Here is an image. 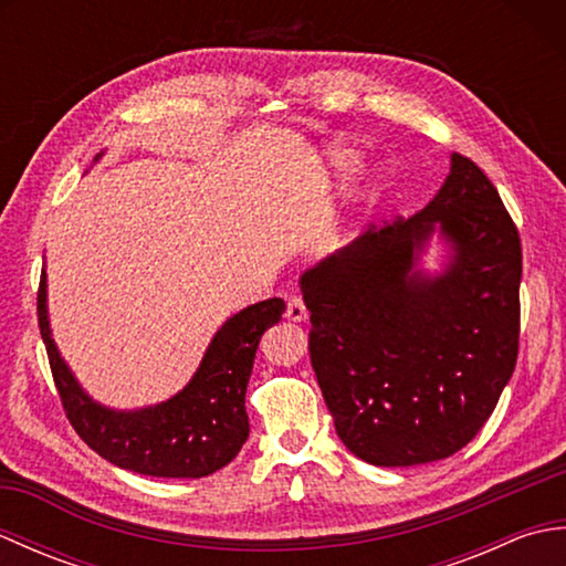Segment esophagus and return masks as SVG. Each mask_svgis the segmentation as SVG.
I'll list each match as a JSON object with an SVG mask.
<instances>
[{
    "instance_id": "esophagus-1",
    "label": "esophagus",
    "mask_w": 566,
    "mask_h": 566,
    "mask_svg": "<svg viewBox=\"0 0 566 566\" xmlns=\"http://www.w3.org/2000/svg\"><path fill=\"white\" fill-rule=\"evenodd\" d=\"M306 316H308V308L304 304V298L292 296L290 302H286V318L294 321V323H302V321H306Z\"/></svg>"
}]
</instances>
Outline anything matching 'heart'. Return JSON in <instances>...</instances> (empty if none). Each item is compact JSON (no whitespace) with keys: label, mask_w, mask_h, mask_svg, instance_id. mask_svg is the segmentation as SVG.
<instances>
[{"label":"heart","mask_w":566,"mask_h":566,"mask_svg":"<svg viewBox=\"0 0 566 566\" xmlns=\"http://www.w3.org/2000/svg\"><path fill=\"white\" fill-rule=\"evenodd\" d=\"M333 165L338 167V172L350 175V172H355V167H357V155L350 153V150H335L333 153Z\"/></svg>","instance_id":"heart-1"}]
</instances>
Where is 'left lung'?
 <instances>
[{"label": "left lung", "mask_w": 566, "mask_h": 566, "mask_svg": "<svg viewBox=\"0 0 566 566\" xmlns=\"http://www.w3.org/2000/svg\"><path fill=\"white\" fill-rule=\"evenodd\" d=\"M436 227L455 255L428 277L412 264ZM521 274L518 228L491 179L460 153L411 219L369 226L304 272L311 365L345 448L377 467L462 450L515 369Z\"/></svg>", "instance_id": "left-lung-1"}]
</instances>
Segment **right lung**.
<instances>
[{
  "label": "right lung",
  "instance_id": "add662e5",
  "mask_svg": "<svg viewBox=\"0 0 566 566\" xmlns=\"http://www.w3.org/2000/svg\"><path fill=\"white\" fill-rule=\"evenodd\" d=\"M35 304L60 403L77 436L106 462L146 476L199 479L226 467L243 448L250 432L245 389L252 359L262 333L282 321V298L252 304L228 318L187 387L170 401L140 411H112L80 389L48 328L45 274Z\"/></svg>",
  "mask_w": 566,
  "mask_h": 566
}]
</instances>
